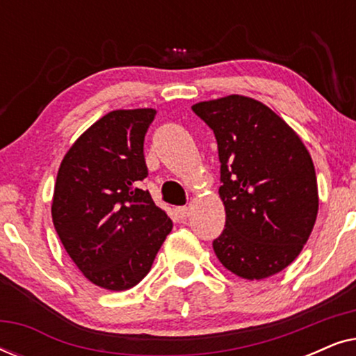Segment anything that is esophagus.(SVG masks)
<instances>
[{
    "label": "esophagus",
    "mask_w": 356,
    "mask_h": 356,
    "mask_svg": "<svg viewBox=\"0 0 356 356\" xmlns=\"http://www.w3.org/2000/svg\"><path fill=\"white\" fill-rule=\"evenodd\" d=\"M177 212H178V217L181 218V220H184V218L189 217V207H178Z\"/></svg>",
    "instance_id": "1"
}]
</instances>
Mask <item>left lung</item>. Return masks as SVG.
Here are the masks:
<instances>
[{"label": "left lung", "instance_id": "1", "mask_svg": "<svg viewBox=\"0 0 356 356\" xmlns=\"http://www.w3.org/2000/svg\"><path fill=\"white\" fill-rule=\"evenodd\" d=\"M213 131L225 228L212 243L223 267L262 280L296 259L313 232L319 197L313 160L298 134L269 106L245 95L199 102Z\"/></svg>", "mask_w": 356, "mask_h": 356}]
</instances>
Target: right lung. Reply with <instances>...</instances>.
Segmentation results:
<instances>
[{
    "mask_svg": "<svg viewBox=\"0 0 356 356\" xmlns=\"http://www.w3.org/2000/svg\"><path fill=\"white\" fill-rule=\"evenodd\" d=\"M154 108L115 110L71 145L58 170L53 225L87 280L105 290L138 285L173 223L139 188Z\"/></svg>",
    "mask_w": 356,
    "mask_h": 356,
    "instance_id": "right-lung-1",
    "label": "right lung"
}]
</instances>
